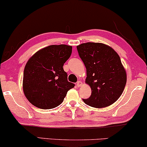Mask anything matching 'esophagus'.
<instances>
[{"mask_svg":"<svg viewBox=\"0 0 147 147\" xmlns=\"http://www.w3.org/2000/svg\"><path fill=\"white\" fill-rule=\"evenodd\" d=\"M82 85V82L81 81H78L77 84H76V86H77V87H78V88L80 87Z\"/></svg>","mask_w":147,"mask_h":147,"instance_id":"esophagus-1","label":"esophagus"}]
</instances>
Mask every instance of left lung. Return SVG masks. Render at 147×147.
<instances>
[{
	"label": "left lung",
	"mask_w": 147,
	"mask_h": 147,
	"mask_svg": "<svg viewBox=\"0 0 147 147\" xmlns=\"http://www.w3.org/2000/svg\"><path fill=\"white\" fill-rule=\"evenodd\" d=\"M77 50L86 68V82L92 90L90 96L83 101L96 108L114 103L122 94L127 80L119 55L102 43H83L77 46Z\"/></svg>",
	"instance_id": "8db88e82"
}]
</instances>
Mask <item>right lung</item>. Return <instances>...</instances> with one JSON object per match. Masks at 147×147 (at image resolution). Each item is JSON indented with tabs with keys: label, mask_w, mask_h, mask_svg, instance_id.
Wrapping results in <instances>:
<instances>
[{
	"label": "right lung",
	"mask_w": 147,
	"mask_h": 147,
	"mask_svg": "<svg viewBox=\"0 0 147 147\" xmlns=\"http://www.w3.org/2000/svg\"><path fill=\"white\" fill-rule=\"evenodd\" d=\"M72 47L51 45L36 52L26 65L23 89L36 107L49 109L61 104L75 84L67 80L63 66L71 55Z\"/></svg>",
	"instance_id": "add662e5"
}]
</instances>
